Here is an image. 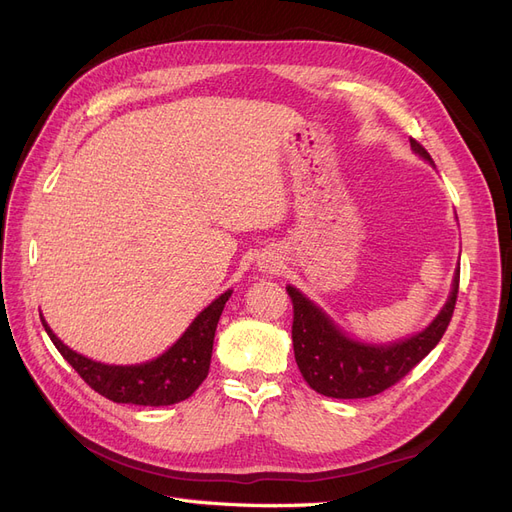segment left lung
<instances>
[{"label":"left lung","mask_w":512,"mask_h":512,"mask_svg":"<svg viewBox=\"0 0 512 512\" xmlns=\"http://www.w3.org/2000/svg\"><path fill=\"white\" fill-rule=\"evenodd\" d=\"M410 147L423 160L433 164L427 149L416 143L414 138H410ZM286 292L290 294L294 312V359H297L305 382L320 395L335 399H361L378 395L397 384L438 346L455 312L459 269L453 277L451 297L444 303L436 320L425 331L389 346L354 342L297 288L286 286Z\"/></svg>","instance_id":"left-lung-1"}]
</instances>
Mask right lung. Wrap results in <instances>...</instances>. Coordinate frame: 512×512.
I'll return each instance as SVG.
<instances>
[{
	"label": "right lung",
	"instance_id": "obj_1",
	"mask_svg": "<svg viewBox=\"0 0 512 512\" xmlns=\"http://www.w3.org/2000/svg\"><path fill=\"white\" fill-rule=\"evenodd\" d=\"M232 290L200 312L175 346L141 365H104L70 350L42 318V327L61 356L91 389L117 404L170 406L188 399L209 374L213 337Z\"/></svg>",
	"mask_w": 512,
	"mask_h": 512
}]
</instances>
